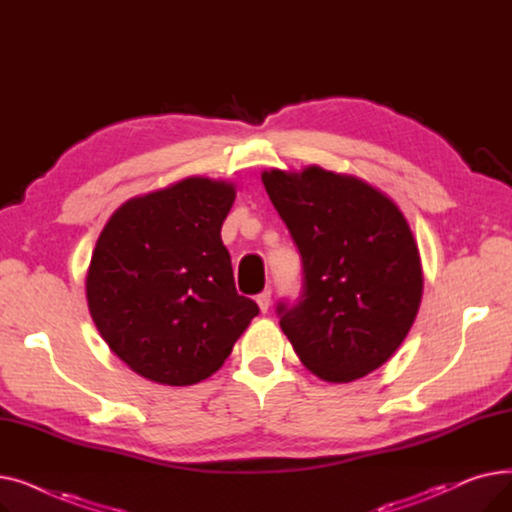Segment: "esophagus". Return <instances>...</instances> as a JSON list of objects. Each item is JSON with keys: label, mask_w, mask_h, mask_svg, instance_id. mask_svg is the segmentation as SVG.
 Returning <instances> with one entry per match:
<instances>
[{"label": "esophagus", "mask_w": 512, "mask_h": 512, "mask_svg": "<svg viewBox=\"0 0 512 512\" xmlns=\"http://www.w3.org/2000/svg\"><path fill=\"white\" fill-rule=\"evenodd\" d=\"M257 305H259V309H261V313H265L267 309H270V305H272V290L270 288H265L263 292H259L257 294Z\"/></svg>", "instance_id": "34e87169"}]
</instances>
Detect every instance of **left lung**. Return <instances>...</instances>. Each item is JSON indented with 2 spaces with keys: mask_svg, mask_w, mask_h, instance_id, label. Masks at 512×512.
<instances>
[{
  "mask_svg": "<svg viewBox=\"0 0 512 512\" xmlns=\"http://www.w3.org/2000/svg\"><path fill=\"white\" fill-rule=\"evenodd\" d=\"M303 259L297 303H278L301 363L346 384L384 365L417 317L423 272L405 215L361 178L309 166L261 174Z\"/></svg>",
  "mask_w": 512,
  "mask_h": 512,
  "instance_id": "obj_1",
  "label": "left lung"
}]
</instances>
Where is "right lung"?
<instances>
[{
    "mask_svg": "<svg viewBox=\"0 0 512 512\" xmlns=\"http://www.w3.org/2000/svg\"><path fill=\"white\" fill-rule=\"evenodd\" d=\"M234 197L230 182L184 178L126 201L97 238L91 317L107 346L151 382L209 378L259 313L236 292L220 236Z\"/></svg>",
    "mask_w": 512,
    "mask_h": 512,
    "instance_id": "add662e5",
    "label": "right lung"
}]
</instances>
